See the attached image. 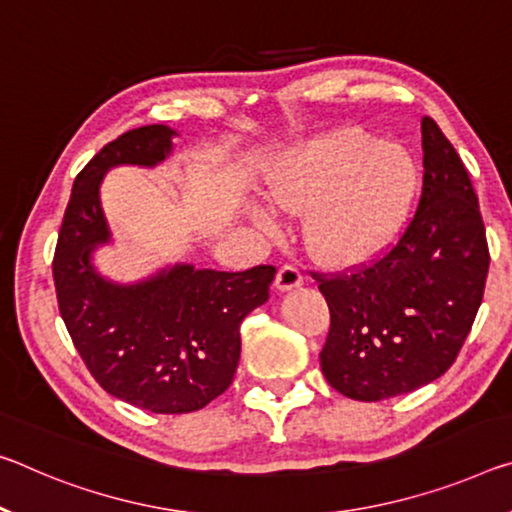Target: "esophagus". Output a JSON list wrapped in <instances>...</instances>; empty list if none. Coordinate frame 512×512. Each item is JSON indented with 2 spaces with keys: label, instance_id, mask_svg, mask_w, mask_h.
I'll return each instance as SVG.
<instances>
[{
  "label": "esophagus",
  "instance_id": "obj_1",
  "mask_svg": "<svg viewBox=\"0 0 512 512\" xmlns=\"http://www.w3.org/2000/svg\"><path fill=\"white\" fill-rule=\"evenodd\" d=\"M300 285H303V273H300L298 266H294V264L280 266L278 278H275V287H278L280 291H291Z\"/></svg>",
  "mask_w": 512,
  "mask_h": 512
}]
</instances>
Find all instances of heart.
<instances>
[{"instance_id": "b5f03b06", "label": "heart", "mask_w": 512, "mask_h": 512, "mask_svg": "<svg viewBox=\"0 0 512 512\" xmlns=\"http://www.w3.org/2000/svg\"><path fill=\"white\" fill-rule=\"evenodd\" d=\"M412 154L358 127L337 129L282 161L269 177V198L282 212L303 214L312 253L328 264H362L403 232L419 196ZM262 232H275L269 212L255 209Z\"/></svg>"}]
</instances>
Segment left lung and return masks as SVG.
Segmentation results:
<instances>
[{
	"mask_svg": "<svg viewBox=\"0 0 512 512\" xmlns=\"http://www.w3.org/2000/svg\"><path fill=\"white\" fill-rule=\"evenodd\" d=\"M424 186L401 239L369 266L319 275L330 307L328 383L355 401L419 389L456 362L481 307L490 250L472 180L433 118H421Z\"/></svg>",
	"mask_w": 512,
	"mask_h": 512,
	"instance_id": "1",
	"label": "left lung"
}]
</instances>
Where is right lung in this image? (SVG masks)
Segmentation results:
<instances>
[{"mask_svg":"<svg viewBox=\"0 0 512 512\" xmlns=\"http://www.w3.org/2000/svg\"><path fill=\"white\" fill-rule=\"evenodd\" d=\"M177 132L129 129L88 161L72 184L52 262L56 300L81 360L104 392L157 415L205 408L230 387L241 355V321L269 300L273 266L241 273L175 264L134 285L95 271L91 255L111 241L100 205L113 166H157Z\"/></svg>","mask_w":512,"mask_h":512,"instance_id":"add662e5","label":"right lung"}]
</instances>
